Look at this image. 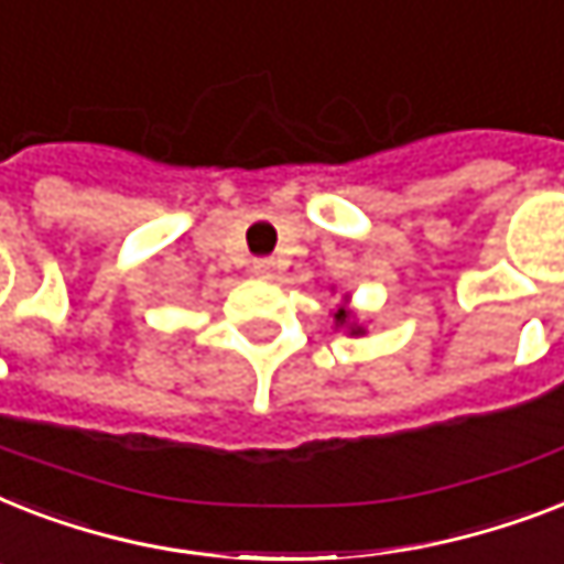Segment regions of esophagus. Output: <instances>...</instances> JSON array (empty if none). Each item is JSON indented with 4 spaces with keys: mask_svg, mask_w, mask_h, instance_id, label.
<instances>
[{
    "mask_svg": "<svg viewBox=\"0 0 564 564\" xmlns=\"http://www.w3.org/2000/svg\"><path fill=\"white\" fill-rule=\"evenodd\" d=\"M253 273L259 279H273V273H276V264H273V259H256Z\"/></svg>",
    "mask_w": 564,
    "mask_h": 564,
    "instance_id": "34e87169",
    "label": "esophagus"
}]
</instances>
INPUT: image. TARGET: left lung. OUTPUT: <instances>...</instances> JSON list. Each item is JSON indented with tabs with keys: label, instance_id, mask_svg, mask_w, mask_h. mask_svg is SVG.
<instances>
[{
	"label": "left lung",
	"instance_id": "obj_1",
	"mask_svg": "<svg viewBox=\"0 0 564 564\" xmlns=\"http://www.w3.org/2000/svg\"><path fill=\"white\" fill-rule=\"evenodd\" d=\"M332 317H335V328H344L346 335H352V337L367 335V328L358 323V314L349 308V294H344V303H340V308H337Z\"/></svg>",
	"mask_w": 564,
	"mask_h": 564
}]
</instances>
